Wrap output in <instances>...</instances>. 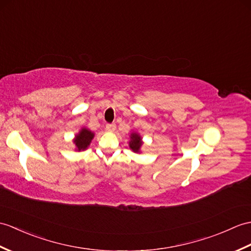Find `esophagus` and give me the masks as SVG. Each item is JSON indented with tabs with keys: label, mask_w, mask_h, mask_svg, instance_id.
Instances as JSON below:
<instances>
[{
	"label": "esophagus",
	"mask_w": 251,
	"mask_h": 251,
	"mask_svg": "<svg viewBox=\"0 0 251 251\" xmlns=\"http://www.w3.org/2000/svg\"><path fill=\"white\" fill-rule=\"evenodd\" d=\"M115 124H107L106 125V129L108 130V131H110V132H112V131H114L115 130Z\"/></svg>",
	"instance_id": "1"
}]
</instances>
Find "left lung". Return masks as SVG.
Wrapping results in <instances>:
<instances>
[{"mask_svg": "<svg viewBox=\"0 0 251 251\" xmlns=\"http://www.w3.org/2000/svg\"><path fill=\"white\" fill-rule=\"evenodd\" d=\"M128 145H129V149L132 151L133 153H137V154L141 153V148L143 145V141H142V137L140 136V133H138L136 131L130 132Z\"/></svg>", "mask_w": 251, "mask_h": 251, "instance_id": "obj_1", "label": "left lung"}]
</instances>
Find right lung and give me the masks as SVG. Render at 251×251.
<instances>
[{"mask_svg": "<svg viewBox=\"0 0 251 251\" xmlns=\"http://www.w3.org/2000/svg\"><path fill=\"white\" fill-rule=\"evenodd\" d=\"M95 133L91 131L89 128L82 127L79 130L78 133H75V138L73 139V142L75 144V150L77 152H81L90 147L92 140L94 139Z\"/></svg>", "mask_w": 251, "mask_h": 251, "instance_id": "add662e5", "label": "right lung"}]
</instances>
